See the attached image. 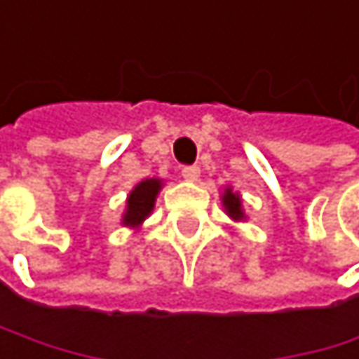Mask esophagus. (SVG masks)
<instances>
[{
  "mask_svg": "<svg viewBox=\"0 0 359 359\" xmlns=\"http://www.w3.org/2000/svg\"><path fill=\"white\" fill-rule=\"evenodd\" d=\"M181 174H183L185 181H189V183H196L198 178H200V168H198V165H185Z\"/></svg>",
  "mask_w": 359,
  "mask_h": 359,
  "instance_id": "1",
  "label": "esophagus"
}]
</instances>
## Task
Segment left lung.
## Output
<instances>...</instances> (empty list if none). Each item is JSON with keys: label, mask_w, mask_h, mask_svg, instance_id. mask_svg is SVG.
<instances>
[{"label": "left lung", "mask_w": 359, "mask_h": 359, "mask_svg": "<svg viewBox=\"0 0 359 359\" xmlns=\"http://www.w3.org/2000/svg\"><path fill=\"white\" fill-rule=\"evenodd\" d=\"M223 208L225 212L232 217L234 221H243L245 219V210H243V200L236 191H232V187H225L223 196H221Z\"/></svg>", "instance_id": "left-lung-1"}]
</instances>
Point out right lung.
Segmentation results:
<instances>
[{
	"instance_id": "right-lung-1",
	"label": "right lung",
	"mask_w": 359,
	"mask_h": 359,
	"mask_svg": "<svg viewBox=\"0 0 359 359\" xmlns=\"http://www.w3.org/2000/svg\"><path fill=\"white\" fill-rule=\"evenodd\" d=\"M161 185L163 183L159 178H144V181H140L127 196V208L123 212L121 223L127 227H140V223L153 212Z\"/></svg>"
}]
</instances>
